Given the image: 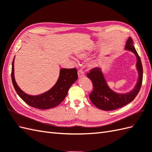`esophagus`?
I'll return each instance as SVG.
<instances>
[{
  "mask_svg": "<svg viewBox=\"0 0 152 152\" xmlns=\"http://www.w3.org/2000/svg\"><path fill=\"white\" fill-rule=\"evenodd\" d=\"M77 75H78V77H80V78H81V77H83L85 76V74H84V72L82 71V70H78V72H77Z\"/></svg>",
  "mask_w": 152,
  "mask_h": 152,
  "instance_id": "esophagus-1",
  "label": "esophagus"
}]
</instances>
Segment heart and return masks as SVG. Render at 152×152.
I'll return each instance as SVG.
<instances>
[{
	"label": "heart",
	"mask_w": 152,
	"mask_h": 152,
	"mask_svg": "<svg viewBox=\"0 0 152 152\" xmlns=\"http://www.w3.org/2000/svg\"><path fill=\"white\" fill-rule=\"evenodd\" d=\"M91 53H92V50H89L87 51H83V52H78L76 54V57L79 59L84 60L87 59L88 58V56H89ZM96 65V61H91L89 63V66L91 68H93Z\"/></svg>",
	"instance_id": "b5f03b06"
}]
</instances>
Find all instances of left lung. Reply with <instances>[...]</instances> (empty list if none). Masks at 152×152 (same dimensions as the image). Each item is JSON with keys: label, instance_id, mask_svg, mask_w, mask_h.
<instances>
[{"label": "left lung", "instance_id": "8db88e82", "mask_svg": "<svg viewBox=\"0 0 152 152\" xmlns=\"http://www.w3.org/2000/svg\"><path fill=\"white\" fill-rule=\"evenodd\" d=\"M125 50L132 52L135 56L136 69L138 78L133 89L128 93H116L108 86L103 70L101 66H96L87 73V77L92 81L93 91L89 95L92 103L96 107L104 111H112L121 108L132 102L139 93L142 82V66L140 57L133 46L131 37L126 43Z\"/></svg>", "mask_w": 152, "mask_h": 152}]
</instances>
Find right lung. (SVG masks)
<instances>
[{
  "mask_svg": "<svg viewBox=\"0 0 152 152\" xmlns=\"http://www.w3.org/2000/svg\"><path fill=\"white\" fill-rule=\"evenodd\" d=\"M14 59L12 62V80L14 89L23 101L30 106L39 109H48L55 107L65 99L69 88L76 82L77 74L76 69H61L57 82L50 89L38 95H30L24 93L17 84L14 76Z\"/></svg>",
  "mask_w": 152,
  "mask_h": 152,
  "instance_id": "add662e5",
  "label": "right lung"
}]
</instances>
